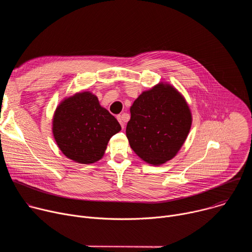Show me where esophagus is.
Masks as SVG:
<instances>
[{"instance_id": "1", "label": "esophagus", "mask_w": 252, "mask_h": 252, "mask_svg": "<svg viewBox=\"0 0 252 252\" xmlns=\"http://www.w3.org/2000/svg\"><path fill=\"white\" fill-rule=\"evenodd\" d=\"M126 119H127V115H122V116H118V121H119V123L121 124V126H122V127L124 128L125 127V123H126Z\"/></svg>"}]
</instances>
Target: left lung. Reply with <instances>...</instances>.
<instances>
[{"label": "left lung", "instance_id": "left-lung-1", "mask_svg": "<svg viewBox=\"0 0 252 252\" xmlns=\"http://www.w3.org/2000/svg\"><path fill=\"white\" fill-rule=\"evenodd\" d=\"M190 126L186 99L173 87L160 83L133 101L126 132L130 148L141 159L159 165L181 150Z\"/></svg>", "mask_w": 252, "mask_h": 252}]
</instances>
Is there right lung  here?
Masks as SVG:
<instances>
[{
    "mask_svg": "<svg viewBox=\"0 0 252 252\" xmlns=\"http://www.w3.org/2000/svg\"><path fill=\"white\" fill-rule=\"evenodd\" d=\"M121 129L117 119L89 92L63 100L53 121V133L62 153L86 164L99 160L110 138Z\"/></svg>",
    "mask_w": 252,
    "mask_h": 252,
    "instance_id": "add662e5",
    "label": "right lung"
}]
</instances>
